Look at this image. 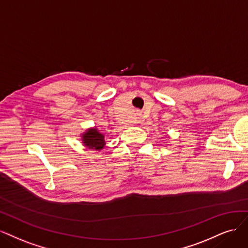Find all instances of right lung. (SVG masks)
Listing matches in <instances>:
<instances>
[{"label": "right lung", "instance_id": "add662e5", "mask_svg": "<svg viewBox=\"0 0 248 248\" xmlns=\"http://www.w3.org/2000/svg\"><path fill=\"white\" fill-rule=\"evenodd\" d=\"M81 137L83 145L91 149L101 150L106 144L105 140H104V135L101 134L95 127H92V129L87 130L82 134Z\"/></svg>", "mask_w": 248, "mask_h": 248}]
</instances>
